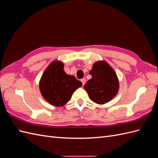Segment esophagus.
I'll return each mask as SVG.
<instances>
[{"instance_id": "34e87169", "label": "esophagus", "mask_w": 158, "mask_h": 158, "mask_svg": "<svg viewBox=\"0 0 158 158\" xmlns=\"http://www.w3.org/2000/svg\"><path fill=\"white\" fill-rule=\"evenodd\" d=\"M85 81H86V80H85V78L81 79V82H82V85H83L85 84Z\"/></svg>"}]
</instances>
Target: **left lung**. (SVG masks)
I'll list each match as a JSON object with an SVG mask.
<instances>
[{
	"label": "left lung",
	"mask_w": 158,
	"mask_h": 158,
	"mask_svg": "<svg viewBox=\"0 0 158 158\" xmlns=\"http://www.w3.org/2000/svg\"><path fill=\"white\" fill-rule=\"evenodd\" d=\"M92 78L84 85L88 96L98 104L106 103L111 100L118 92V82L114 70L105 61L94 63L89 71Z\"/></svg>",
	"instance_id": "1"
}]
</instances>
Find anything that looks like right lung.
Returning a JSON list of instances; mask_svg holds the SVG:
<instances>
[{
    "label": "right lung",
    "mask_w": 158,
    "mask_h": 158,
    "mask_svg": "<svg viewBox=\"0 0 158 158\" xmlns=\"http://www.w3.org/2000/svg\"><path fill=\"white\" fill-rule=\"evenodd\" d=\"M64 65L53 61L45 70L40 82L41 95L54 106H63L70 101L74 91L82 86V82L74 76L66 74Z\"/></svg>",
    "instance_id": "right-lung-1"
}]
</instances>
